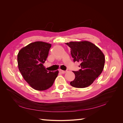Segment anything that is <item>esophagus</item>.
<instances>
[{"label": "esophagus", "instance_id": "1", "mask_svg": "<svg viewBox=\"0 0 123 123\" xmlns=\"http://www.w3.org/2000/svg\"><path fill=\"white\" fill-rule=\"evenodd\" d=\"M67 71H64V70H61V69H60L59 70V72H60L61 73H62V74H64V73H65Z\"/></svg>", "mask_w": 123, "mask_h": 123}]
</instances>
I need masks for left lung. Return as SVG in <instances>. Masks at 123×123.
Segmentation results:
<instances>
[{
  "label": "left lung",
  "instance_id": "8db88e82",
  "mask_svg": "<svg viewBox=\"0 0 123 123\" xmlns=\"http://www.w3.org/2000/svg\"><path fill=\"white\" fill-rule=\"evenodd\" d=\"M71 48L73 62H80L81 69L73 71L75 79L71 81L72 87H87L102 73L105 64L104 54L99 48L88 41L70 42L66 43Z\"/></svg>",
  "mask_w": 123,
  "mask_h": 123
}]
</instances>
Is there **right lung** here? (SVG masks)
<instances>
[{
	"instance_id": "right-lung-1",
	"label": "right lung",
	"mask_w": 123,
	"mask_h": 123,
	"mask_svg": "<svg viewBox=\"0 0 123 123\" xmlns=\"http://www.w3.org/2000/svg\"><path fill=\"white\" fill-rule=\"evenodd\" d=\"M51 47L50 43L35 42L22 48L17 55L19 71L24 80L35 90L49 89L58 75V70L48 71L43 65Z\"/></svg>"
}]
</instances>
